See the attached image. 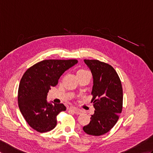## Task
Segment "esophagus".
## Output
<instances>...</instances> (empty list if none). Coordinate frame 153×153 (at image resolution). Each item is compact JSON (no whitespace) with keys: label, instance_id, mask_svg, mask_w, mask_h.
Masks as SVG:
<instances>
[{"label":"esophagus","instance_id":"1","mask_svg":"<svg viewBox=\"0 0 153 153\" xmlns=\"http://www.w3.org/2000/svg\"><path fill=\"white\" fill-rule=\"evenodd\" d=\"M69 109L70 111H73L74 113H75V114H80L81 113V111L79 110V109H78L77 108H76V107H70V108H69Z\"/></svg>","mask_w":153,"mask_h":153}]
</instances>
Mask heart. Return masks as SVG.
<instances>
[{
	"instance_id": "b5f03b06",
	"label": "heart",
	"mask_w": 153,
	"mask_h": 153,
	"mask_svg": "<svg viewBox=\"0 0 153 153\" xmlns=\"http://www.w3.org/2000/svg\"><path fill=\"white\" fill-rule=\"evenodd\" d=\"M79 71H85V70H79Z\"/></svg>"
}]
</instances>
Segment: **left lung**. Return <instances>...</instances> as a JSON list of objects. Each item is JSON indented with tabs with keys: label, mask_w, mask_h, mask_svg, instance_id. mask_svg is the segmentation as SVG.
Segmentation results:
<instances>
[{
	"label": "left lung",
	"mask_w": 153,
	"mask_h": 153,
	"mask_svg": "<svg viewBox=\"0 0 153 153\" xmlns=\"http://www.w3.org/2000/svg\"><path fill=\"white\" fill-rule=\"evenodd\" d=\"M84 62L93 77L91 103L95 111L89 124L83 129L89 135H103L114 126L122 111V86L112 66L98 60L85 59Z\"/></svg>",
	"instance_id": "obj_1"
}]
</instances>
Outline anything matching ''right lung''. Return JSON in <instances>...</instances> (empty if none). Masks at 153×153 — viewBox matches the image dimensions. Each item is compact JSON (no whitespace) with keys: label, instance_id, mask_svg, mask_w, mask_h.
Segmentation results:
<instances>
[{"label":"right lung","instance_id":"1","mask_svg":"<svg viewBox=\"0 0 153 153\" xmlns=\"http://www.w3.org/2000/svg\"><path fill=\"white\" fill-rule=\"evenodd\" d=\"M77 62L76 59L44 60L25 72L19 83L18 104L32 128L45 132L56 126L57 116L66 111V107L62 103H49L47 95L51 87L57 85L62 74Z\"/></svg>","mask_w":153,"mask_h":153}]
</instances>
